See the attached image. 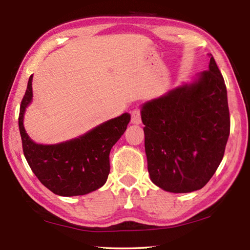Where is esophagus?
Listing matches in <instances>:
<instances>
[{
  "mask_svg": "<svg viewBox=\"0 0 250 250\" xmlns=\"http://www.w3.org/2000/svg\"><path fill=\"white\" fill-rule=\"evenodd\" d=\"M131 122H132L133 125L141 124V111L139 108H135L131 111Z\"/></svg>",
  "mask_w": 250,
  "mask_h": 250,
  "instance_id": "1",
  "label": "esophagus"
}]
</instances>
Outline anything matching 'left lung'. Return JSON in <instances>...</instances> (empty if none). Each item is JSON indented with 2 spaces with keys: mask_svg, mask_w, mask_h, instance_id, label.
<instances>
[{
  "mask_svg": "<svg viewBox=\"0 0 250 250\" xmlns=\"http://www.w3.org/2000/svg\"><path fill=\"white\" fill-rule=\"evenodd\" d=\"M208 57V70L193 83L142 107L147 171L164 191L204 188L225 153L230 131L226 84L214 57Z\"/></svg>",
  "mask_w": 250,
  "mask_h": 250,
  "instance_id": "8db88e82",
  "label": "left lung"
}]
</instances>
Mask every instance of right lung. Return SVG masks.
Listing matches in <instances>:
<instances>
[{
  "mask_svg": "<svg viewBox=\"0 0 250 250\" xmlns=\"http://www.w3.org/2000/svg\"><path fill=\"white\" fill-rule=\"evenodd\" d=\"M33 75L21 103L19 128L23 152L34 174L54 194L62 196L84 195L101 188L110 172L111 147L125 133L129 113L111 119L74 140L54 146L37 145L25 132L23 117L31 103Z\"/></svg>",
  "mask_w": 250,
  "mask_h": 250,
  "instance_id": "1",
  "label": "right lung"
}]
</instances>
